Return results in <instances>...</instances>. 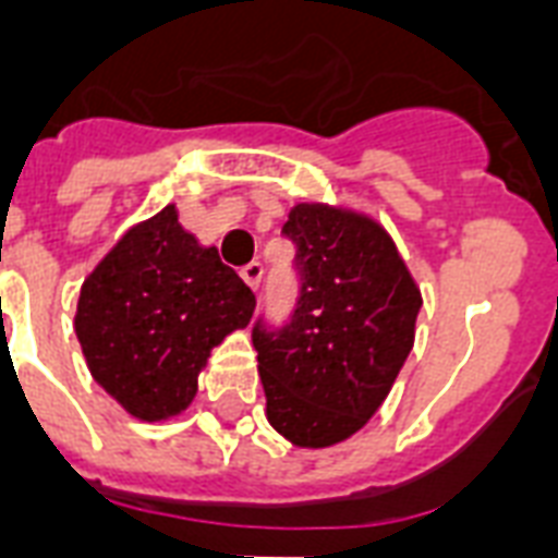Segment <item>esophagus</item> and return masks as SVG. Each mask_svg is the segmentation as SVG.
<instances>
[{"mask_svg":"<svg viewBox=\"0 0 558 558\" xmlns=\"http://www.w3.org/2000/svg\"><path fill=\"white\" fill-rule=\"evenodd\" d=\"M243 280L252 287V292L260 289V280H263V266L260 263H252V266H245L243 269Z\"/></svg>","mask_w":558,"mask_h":558,"instance_id":"esophagus-1","label":"esophagus"}]
</instances>
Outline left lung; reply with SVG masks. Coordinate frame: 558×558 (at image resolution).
Listing matches in <instances>:
<instances>
[{
  "instance_id": "left-lung-1",
  "label": "left lung",
  "mask_w": 558,
  "mask_h": 558,
  "mask_svg": "<svg viewBox=\"0 0 558 558\" xmlns=\"http://www.w3.org/2000/svg\"><path fill=\"white\" fill-rule=\"evenodd\" d=\"M304 295L287 330L254 327L266 420L298 449H330L365 428L414 348L423 306L379 219L330 202H298Z\"/></svg>"
}]
</instances>
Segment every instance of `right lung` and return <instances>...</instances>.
Segmentation results:
<instances>
[{"label":"right lung","instance_id":"add662e5","mask_svg":"<svg viewBox=\"0 0 558 558\" xmlns=\"http://www.w3.org/2000/svg\"><path fill=\"white\" fill-rule=\"evenodd\" d=\"M252 289L179 226L177 205L126 228L86 275L74 332L92 379L142 423L179 416L210 350L248 327Z\"/></svg>","mask_w":558,"mask_h":558}]
</instances>
